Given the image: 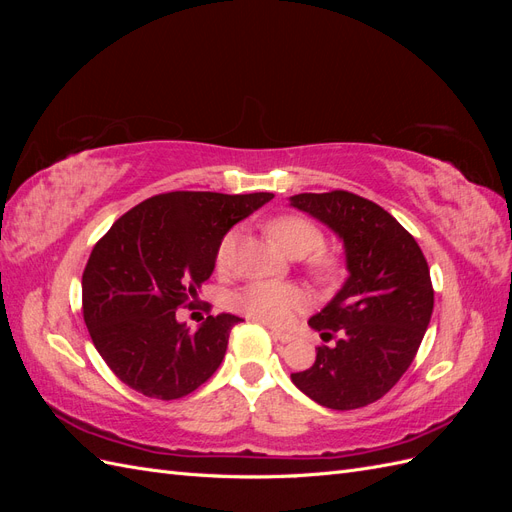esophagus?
I'll return each instance as SVG.
<instances>
[{
  "instance_id": "34e87169",
  "label": "esophagus",
  "mask_w": 512,
  "mask_h": 512,
  "mask_svg": "<svg viewBox=\"0 0 512 512\" xmlns=\"http://www.w3.org/2000/svg\"><path fill=\"white\" fill-rule=\"evenodd\" d=\"M271 335H273V339H277V342H282V344H288L292 339L290 333H282V331H275V329H271Z\"/></svg>"
}]
</instances>
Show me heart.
<instances>
[{"mask_svg":"<svg viewBox=\"0 0 512 512\" xmlns=\"http://www.w3.org/2000/svg\"><path fill=\"white\" fill-rule=\"evenodd\" d=\"M269 235L273 241L280 245V250L292 258H305L309 254H316L322 250L324 237L309 220L299 218V215H282L269 224ZM237 235L228 232L220 241L218 254H215V265L226 269L230 265L232 250H235ZM312 267L320 277H331L335 273V260L327 256H316L312 260ZM237 309L254 320L275 324L290 322V318L307 307V294L292 284H277V282H256L247 286L235 297Z\"/></svg>","mask_w":512,"mask_h":512,"instance_id":"obj_1","label":"heart"}]
</instances>
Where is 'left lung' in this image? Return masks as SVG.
Here are the masks:
<instances>
[{"mask_svg": "<svg viewBox=\"0 0 512 512\" xmlns=\"http://www.w3.org/2000/svg\"><path fill=\"white\" fill-rule=\"evenodd\" d=\"M290 207L331 228L344 243L348 277L309 327L324 342L292 382L316 404L354 410L389 393L406 374L433 312L427 260L389 211L356 194H294Z\"/></svg>", "mask_w": 512, "mask_h": 512, "instance_id": "8db88e82", "label": "left lung"}]
</instances>
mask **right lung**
Instances as JSON below:
<instances>
[{"label": "right lung", "mask_w": 512, "mask_h": 512, "mask_svg": "<svg viewBox=\"0 0 512 512\" xmlns=\"http://www.w3.org/2000/svg\"><path fill=\"white\" fill-rule=\"evenodd\" d=\"M271 198L160 194L121 215L96 243L83 273V316L96 350L123 384L168 401L213 376L241 318L207 316L192 331L177 320V309L211 277L226 232Z\"/></svg>", "instance_id": "add662e5"}]
</instances>
